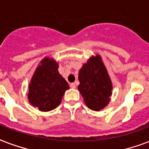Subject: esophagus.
<instances>
[{"mask_svg": "<svg viewBox=\"0 0 149 149\" xmlns=\"http://www.w3.org/2000/svg\"><path fill=\"white\" fill-rule=\"evenodd\" d=\"M70 87H71V88H76L75 83H71V85H70Z\"/></svg>", "mask_w": 149, "mask_h": 149, "instance_id": "1", "label": "esophagus"}]
</instances>
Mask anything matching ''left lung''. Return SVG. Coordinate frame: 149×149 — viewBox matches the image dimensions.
Here are the masks:
<instances>
[{"instance_id":"left-lung-1","label":"left lung","mask_w":149,"mask_h":149,"mask_svg":"<svg viewBox=\"0 0 149 149\" xmlns=\"http://www.w3.org/2000/svg\"><path fill=\"white\" fill-rule=\"evenodd\" d=\"M78 80L80 85L78 89L86 106L95 111L104 109L110 100L113 85L99 54L91 56L83 64L78 73Z\"/></svg>"}]
</instances>
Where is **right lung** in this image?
Returning <instances> with one entry per match:
<instances>
[{
  "mask_svg": "<svg viewBox=\"0 0 149 149\" xmlns=\"http://www.w3.org/2000/svg\"><path fill=\"white\" fill-rule=\"evenodd\" d=\"M67 89L68 83L59 73L58 64L53 58L45 57L31 79L28 99L40 111H50L60 105Z\"/></svg>",
  "mask_w": 149,
  "mask_h": 149,
  "instance_id": "obj_1",
  "label": "right lung"
}]
</instances>
